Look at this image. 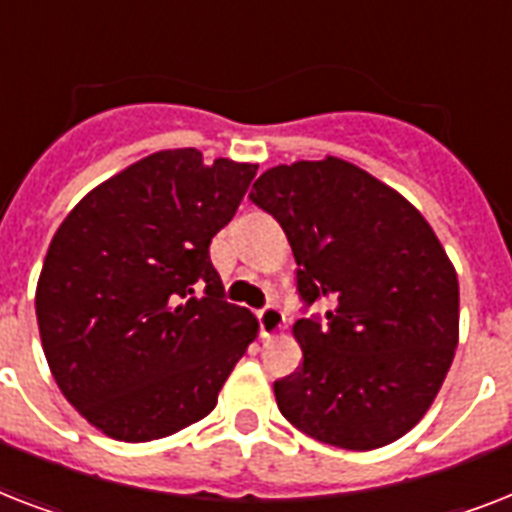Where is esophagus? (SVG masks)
<instances>
[{
    "instance_id": "esophagus-1",
    "label": "esophagus",
    "mask_w": 512,
    "mask_h": 512,
    "mask_svg": "<svg viewBox=\"0 0 512 512\" xmlns=\"http://www.w3.org/2000/svg\"><path fill=\"white\" fill-rule=\"evenodd\" d=\"M257 324H260V335L273 337L284 327V313L276 305H265L263 311H257Z\"/></svg>"
}]
</instances>
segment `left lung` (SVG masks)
Instances as JSON below:
<instances>
[{
	"label": "left lung",
	"instance_id": "1",
	"mask_svg": "<svg viewBox=\"0 0 512 512\" xmlns=\"http://www.w3.org/2000/svg\"><path fill=\"white\" fill-rule=\"evenodd\" d=\"M249 199L279 220L297 292L327 313L292 335L303 366L273 382L305 436L369 452L417 425L444 385L460 340V281L420 209L356 164H279Z\"/></svg>",
	"mask_w": 512,
	"mask_h": 512
}]
</instances>
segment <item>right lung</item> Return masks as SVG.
<instances>
[{
    "label": "right lung",
    "mask_w": 512,
    "mask_h": 512,
    "mask_svg": "<svg viewBox=\"0 0 512 512\" xmlns=\"http://www.w3.org/2000/svg\"><path fill=\"white\" fill-rule=\"evenodd\" d=\"M255 172L156 151L92 188L52 236L36 284L44 356L108 438L143 444L204 420L257 337L209 260Z\"/></svg>",
    "instance_id": "right-lung-1"
}]
</instances>
